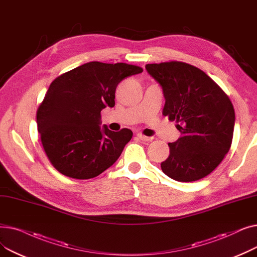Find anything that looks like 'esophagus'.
Returning a JSON list of instances; mask_svg holds the SVG:
<instances>
[{"label":"esophagus","instance_id":"34e87169","mask_svg":"<svg viewBox=\"0 0 257 257\" xmlns=\"http://www.w3.org/2000/svg\"><path fill=\"white\" fill-rule=\"evenodd\" d=\"M138 138H139L141 141H143V142H149V141L152 140V138L146 137V136H144V134H142V133H139V134H138Z\"/></svg>","mask_w":257,"mask_h":257}]
</instances>
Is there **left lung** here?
Listing matches in <instances>:
<instances>
[{"label": "left lung", "instance_id": "8db88e82", "mask_svg": "<svg viewBox=\"0 0 257 257\" xmlns=\"http://www.w3.org/2000/svg\"><path fill=\"white\" fill-rule=\"evenodd\" d=\"M166 98L163 114L177 123L181 138L169 143L161 170L170 178L191 182L209 175L228 153L234 108L225 91L198 67L181 61L147 64Z\"/></svg>", "mask_w": 257, "mask_h": 257}]
</instances>
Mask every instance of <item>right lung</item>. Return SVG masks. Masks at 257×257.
Listing matches in <instances>:
<instances>
[{"label":"right lung","instance_id":"obj_1","mask_svg":"<svg viewBox=\"0 0 257 257\" xmlns=\"http://www.w3.org/2000/svg\"><path fill=\"white\" fill-rule=\"evenodd\" d=\"M142 72L133 64L91 61L50 84L36 123L44 150L58 172L74 179H90L115 163L133 133L127 128L101 129V110L114 106L121 80Z\"/></svg>","mask_w":257,"mask_h":257}]
</instances>
